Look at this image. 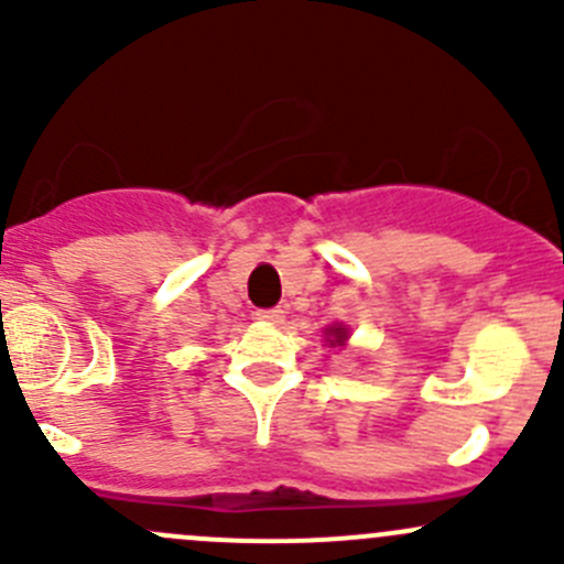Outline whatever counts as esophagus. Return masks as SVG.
Returning <instances> with one entry per match:
<instances>
[{
  "label": "esophagus",
  "mask_w": 564,
  "mask_h": 564,
  "mask_svg": "<svg viewBox=\"0 0 564 564\" xmlns=\"http://www.w3.org/2000/svg\"><path fill=\"white\" fill-rule=\"evenodd\" d=\"M256 318H261V322H267V324H278V322H283V311L281 308H259L256 311Z\"/></svg>",
  "instance_id": "1"
}]
</instances>
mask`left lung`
I'll list each match as a JSON object with an SVG mask.
<instances>
[{"label": "left lung", "mask_w": 564, "mask_h": 564, "mask_svg": "<svg viewBox=\"0 0 564 564\" xmlns=\"http://www.w3.org/2000/svg\"><path fill=\"white\" fill-rule=\"evenodd\" d=\"M329 333H333V344H340V340H346V329L344 327H329Z\"/></svg>", "instance_id": "obj_1"}]
</instances>
